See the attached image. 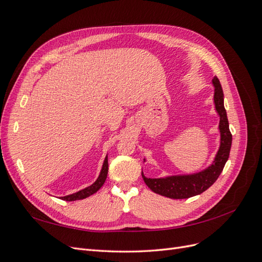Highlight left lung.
<instances>
[{
    "mask_svg": "<svg viewBox=\"0 0 262 262\" xmlns=\"http://www.w3.org/2000/svg\"><path fill=\"white\" fill-rule=\"evenodd\" d=\"M212 84L214 86L213 101L215 112L220 117L219 131H220V146L214 156V160L200 171L192 173H184V175H169L160 178H147L142 171V177L146 186L153 192L170 199H188L202 193L209 189L223 170L228 160L229 152L232 146V134L229 131L228 119L224 107V94L222 90L221 83L216 76L213 77ZM146 160L144 158V163Z\"/></svg>",
    "mask_w": 262,
    "mask_h": 262,
    "instance_id": "left-lung-1",
    "label": "left lung"
}]
</instances>
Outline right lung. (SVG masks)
Listing matches in <instances>:
<instances>
[{"label":"right lung","mask_w":262,"mask_h":262,"mask_svg":"<svg viewBox=\"0 0 262 262\" xmlns=\"http://www.w3.org/2000/svg\"><path fill=\"white\" fill-rule=\"evenodd\" d=\"M107 175H108V155L105 157V161H104V163H102V167L99 172V176L96 180H95L94 184L80 190V191H77L75 193L61 196V199L66 200V201H75V200L85 199V198L90 196V195L94 194L95 192L98 191V190L102 187V185L105 184Z\"/></svg>","instance_id":"right-lung-1"}]
</instances>
